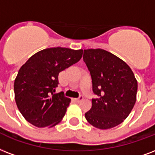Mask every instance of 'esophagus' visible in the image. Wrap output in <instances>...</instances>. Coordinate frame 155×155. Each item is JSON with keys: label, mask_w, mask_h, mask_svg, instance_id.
Here are the masks:
<instances>
[{"label": "esophagus", "mask_w": 155, "mask_h": 155, "mask_svg": "<svg viewBox=\"0 0 155 155\" xmlns=\"http://www.w3.org/2000/svg\"><path fill=\"white\" fill-rule=\"evenodd\" d=\"M83 100H84V96H82V95H80L78 98L75 99V101H77V102H80V101H82Z\"/></svg>", "instance_id": "esophagus-1"}]
</instances>
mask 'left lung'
I'll list each match as a JSON object with an SVG mask.
<instances>
[{
  "label": "left lung",
  "mask_w": 155,
  "mask_h": 155,
  "mask_svg": "<svg viewBox=\"0 0 155 155\" xmlns=\"http://www.w3.org/2000/svg\"><path fill=\"white\" fill-rule=\"evenodd\" d=\"M83 60L90 72L92 108L85 113L90 124L108 129L120 124L135 105L137 81L123 60L104 49H84Z\"/></svg>",
  "instance_id": "1"
}]
</instances>
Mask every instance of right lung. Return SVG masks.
<instances>
[{"instance_id":"obj_1","label":"right lung","mask_w":155,"mask_h":155,"mask_svg":"<svg viewBox=\"0 0 155 155\" xmlns=\"http://www.w3.org/2000/svg\"><path fill=\"white\" fill-rule=\"evenodd\" d=\"M83 50L49 48L31 57L15 80V101L26 120L35 127H54L64 117L71 99L54 93L58 75L79 62Z\"/></svg>"}]
</instances>
